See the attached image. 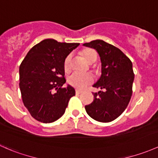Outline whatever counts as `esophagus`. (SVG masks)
<instances>
[{
    "label": "esophagus",
    "instance_id": "1",
    "mask_svg": "<svg viewBox=\"0 0 158 158\" xmlns=\"http://www.w3.org/2000/svg\"><path fill=\"white\" fill-rule=\"evenodd\" d=\"M82 92V91L79 90V89H76V94H81Z\"/></svg>",
    "mask_w": 158,
    "mask_h": 158
}]
</instances>
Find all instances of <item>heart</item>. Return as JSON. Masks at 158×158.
<instances>
[{"instance_id": "1", "label": "heart", "mask_w": 158, "mask_h": 158, "mask_svg": "<svg viewBox=\"0 0 158 158\" xmlns=\"http://www.w3.org/2000/svg\"><path fill=\"white\" fill-rule=\"evenodd\" d=\"M81 54L83 56L85 60L89 64H93L98 59L97 52L94 49L85 48L81 51ZM71 69V56L68 55L64 61V70L65 73H69ZM94 78L91 74L81 75L79 73H73L68 79V83L73 87L78 89H83L89 85L92 84Z\"/></svg>"}]
</instances>
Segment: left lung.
Masks as SVG:
<instances>
[{
  "label": "left lung",
  "mask_w": 158,
  "mask_h": 158,
  "mask_svg": "<svg viewBox=\"0 0 158 158\" xmlns=\"http://www.w3.org/2000/svg\"><path fill=\"white\" fill-rule=\"evenodd\" d=\"M83 45L95 49L101 62V76L93 85L101 91L93 93L94 101L85 108L92 119L111 122L122 114L131 99L134 81L132 64L119 48L102 40Z\"/></svg>",
  "instance_id": "1"
}]
</instances>
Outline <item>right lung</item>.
<instances>
[{
  "instance_id": "right-lung-1",
  "label": "right lung",
  "mask_w": 158,
  "mask_h": 158,
  "mask_svg": "<svg viewBox=\"0 0 158 158\" xmlns=\"http://www.w3.org/2000/svg\"><path fill=\"white\" fill-rule=\"evenodd\" d=\"M79 45L44 39L31 48L21 63L19 89L23 102L36 120L50 123L65 113L76 92L69 85L61 88L66 82L64 61Z\"/></svg>"
}]
</instances>
